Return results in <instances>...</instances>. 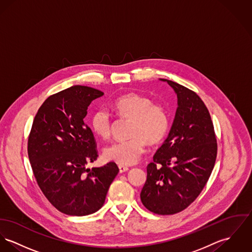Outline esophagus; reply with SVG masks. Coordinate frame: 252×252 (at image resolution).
<instances>
[{
	"label": "esophagus",
	"instance_id": "esophagus-1",
	"mask_svg": "<svg viewBox=\"0 0 252 252\" xmlns=\"http://www.w3.org/2000/svg\"><path fill=\"white\" fill-rule=\"evenodd\" d=\"M118 168H119V172L120 173H123V172H126V171H128L129 170V167H127V166H125V165H118Z\"/></svg>",
	"mask_w": 252,
	"mask_h": 252
}]
</instances>
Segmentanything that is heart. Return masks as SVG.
Returning <instances> with one entry per match:
<instances>
[{"label": "heart", "mask_w": 252, "mask_h": 252, "mask_svg": "<svg viewBox=\"0 0 252 252\" xmlns=\"http://www.w3.org/2000/svg\"><path fill=\"white\" fill-rule=\"evenodd\" d=\"M113 109L119 116L131 119L130 138L111 143L104 149V157L121 165H131L139 160L145 150V142L157 144L166 136L169 128L168 114L164 106L152 103L144 95L128 93L118 97ZM93 132L108 138L112 131V117L105 109H98L91 119Z\"/></svg>", "instance_id": "1"}]
</instances>
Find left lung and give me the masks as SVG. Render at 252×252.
<instances>
[{
    "mask_svg": "<svg viewBox=\"0 0 252 252\" xmlns=\"http://www.w3.org/2000/svg\"><path fill=\"white\" fill-rule=\"evenodd\" d=\"M160 80L173 89L178 107L168 137L147 165L140 199L150 212L173 215L202 191L215 165L218 144L211 115L200 97L175 82Z\"/></svg>",
    "mask_w": 252,
    "mask_h": 252,
    "instance_id": "left-lung-1",
    "label": "left lung"
}]
</instances>
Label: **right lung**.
Here are the masks:
<instances>
[{
    "label": "right lung",
    "mask_w": 252,
    "mask_h": 252,
    "mask_svg": "<svg viewBox=\"0 0 252 252\" xmlns=\"http://www.w3.org/2000/svg\"><path fill=\"white\" fill-rule=\"evenodd\" d=\"M104 92L73 86L51 95L35 115L28 140L33 175L51 204L69 216H88L105 203L119 169L114 161L88 168L97 159L88 107Z\"/></svg>",
    "instance_id": "add662e5"
}]
</instances>
